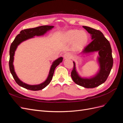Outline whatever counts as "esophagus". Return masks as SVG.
<instances>
[{
	"mask_svg": "<svg viewBox=\"0 0 123 123\" xmlns=\"http://www.w3.org/2000/svg\"><path fill=\"white\" fill-rule=\"evenodd\" d=\"M71 55L69 53H66L64 55V59H70L71 58Z\"/></svg>",
	"mask_w": 123,
	"mask_h": 123,
	"instance_id": "obj_1",
	"label": "esophagus"
}]
</instances>
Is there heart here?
<instances>
[{"mask_svg": "<svg viewBox=\"0 0 123 123\" xmlns=\"http://www.w3.org/2000/svg\"><path fill=\"white\" fill-rule=\"evenodd\" d=\"M65 39L69 43H73L74 50L79 51L83 49L88 43L89 36L84 31L72 29L65 33Z\"/></svg>", "mask_w": 123, "mask_h": 123, "instance_id": "b5f03b06", "label": "heart"}]
</instances>
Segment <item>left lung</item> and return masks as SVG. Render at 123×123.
I'll return each mask as SVG.
<instances>
[{"mask_svg": "<svg viewBox=\"0 0 123 123\" xmlns=\"http://www.w3.org/2000/svg\"><path fill=\"white\" fill-rule=\"evenodd\" d=\"M83 28L91 35L92 41L86 47L83 53H88L98 51V62L100 69L98 72L91 79H84L77 74L75 64L73 62V68L71 72V77L74 82L80 86L87 88H93L102 84L107 80L112 68L113 60L110 43L103 33L98 30L87 26Z\"/></svg>", "mask_w": 123, "mask_h": 123, "instance_id": "left-lung-1", "label": "left lung"}]
</instances>
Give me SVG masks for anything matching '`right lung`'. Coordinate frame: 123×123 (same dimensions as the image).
<instances>
[{
  "mask_svg": "<svg viewBox=\"0 0 123 123\" xmlns=\"http://www.w3.org/2000/svg\"><path fill=\"white\" fill-rule=\"evenodd\" d=\"M53 27L54 26L52 25H42L34 28L25 29L24 30H22L20 32V34H18L16 36L12 43H11L10 48L9 68L14 79L15 80L16 83L20 86L28 89V90H31L33 91H38L42 90V89L45 88L49 84L52 79L55 69L61 62H62L63 58L62 57H59L56 60H55L53 62V64L52 65L51 67L49 75H48L47 80L43 83L39 85H29L23 83V81H21L18 79V77L14 71L13 62L14 61L15 51L17 46L21 43L24 42V41L32 38L35 36H40L43 35L44 33H46L48 31L52 29Z\"/></svg>",
  "mask_w": 123,
  "mask_h": 123,
  "instance_id": "add662e5",
  "label": "right lung"
}]
</instances>
